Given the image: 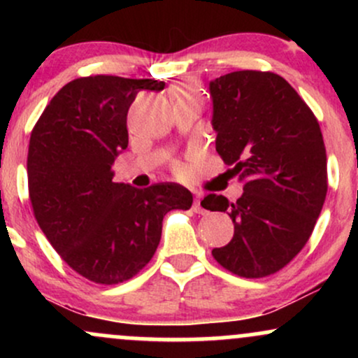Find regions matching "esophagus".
Masks as SVG:
<instances>
[{"label":"esophagus","mask_w":358,"mask_h":358,"mask_svg":"<svg viewBox=\"0 0 358 358\" xmlns=\"http://www.w3.org/2000/svg\"><path fill=\"white\" fill-rule=\"evenodd\" d=\"M200 200H202V196L196 195L195 202H193V212L195 213H205V208L202 207V203H200Z\"/></svg>","instance_id":"1"}]
</instances>
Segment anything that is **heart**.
Here are the masks:
<instances>
[{"label":"heart","mask_w":358,"mask_h":358,"mask_svg":"<svg viewBox=\"0 0 358 358\" xmlns=\"http://www.w3.org/2000/svg\"><path fill=\"white\" fill-rule=\"evenodd\" d=\"M173 97H195V99H200V85L193 80H185L182 84L175 85ZM173 171L175 175L185 178V176L190 175V166L183 165L180 162H173Z\"/></svg>","instance_id":"b5f03b06"}]
</instances>
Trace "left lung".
<instances>
[{"instance_id": "left-lung-1", "label": "left lung", "mask_w": 358, "mask_h": 358, "mask_svg": "<svg viewBox=\"0 0 358 358\" xmlns=\"http://www.w3.org/2000/svg\"><path fill=\"white\" fill-rule=\"evenodd\" d=\"M215 148L244 182L237 202L208 193L202 207L229 212L234 237L212 250L242 278H266L305 248L328 190L318 119L274 72L237 71L210 82Z\"/></svg>"}]
</instances>
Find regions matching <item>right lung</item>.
I'll return each instance as SVG.
<instances>
[{"mask_svg":"<svg viewBox=\"0 0 358 358\" xmlns=\"http://www.w3.org/2000/svg\"><path fill=\"white\" fill-rule=\"evenodd\" d=\"M165 82L89 76L53 96L31 129L27 170L31 208L71 268L97 285H117L141 271L162 239L163 217L188 210L193 196L176 183L139 188L113 182L127 148V110L139 90Z\"/></svg>","mask_w":358,"mask_h":358,"instance_id":"add662e5","label":"right lung"}]
</instances>
